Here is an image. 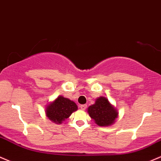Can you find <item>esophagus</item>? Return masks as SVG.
<instances>
[{
	"label": "esophagus",
	"instance_id": "1",
	"mask_svg": "<svg viewBox=\"0 0 161 161\" xmlns=\"http://www.w3.org/2000/svg\"><path fill=\"white\" fill-rule=\"evenodd\" d=\"M80 108L82 110H85L86 108V105H85V104H84V105H80Z\"/></svg>",
	"mask_w": 161,
	"mask_h": 161
}]
</instances>
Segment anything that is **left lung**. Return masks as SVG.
<instances>
[{
  "label": "left lung",
  "mask_w": 161,
  "mask_h": 161,
  "mask_svg": "<svg viewBox=\"0 0 161 161\" xmlns=\"http://www.w3.org/2000/svg\"><path fill=\"white\" fill-rule=\"evenodd\" d=\"M87 113L99 126L113 125L119 116L118 110L105 97H98L94 104L87 108Z\"/></svg>",
  "instance_id": "obj_1"
}]
</instances>
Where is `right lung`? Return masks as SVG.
Returning a JSON list of instances; mask_svg holds the SVG:
<instances>
[{"label":"right lung","mask_w":161,"mask_h":161,"mask_svg":"<svg viewBox=\"0 0 161 161\" xmlns=\"http://www.w3.org/2000/svg\"><path fill=\"white\" fill-rule=\"evenodd\" d=\"M77 109L74 101L58 96L55 100L47 105L45 111L48 119L55 124H61Z\"/></svg>","instance_id":"right-lung-1"}]
</instances>
